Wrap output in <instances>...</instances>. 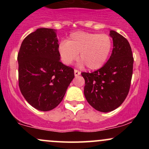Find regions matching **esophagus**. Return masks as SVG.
Here are the masks:
<instances>
[{
    "label": "esophagus",
    "mask_w": 149,
    "mask_h": 149,
    "mask_svg": "<svg viewBox=\"0 0 149 149\" xmlns=\"http://www.w3.org/2000/svg\"><path fill=\"white\" fill-rule=\"evenodd\" d=\"M74 74H75V76H79V75L80 74V72L79 71H78V70L75 69L74 70Z\"/></svg>",
    "instance_id": "esophagus-1"
}]
</instances>
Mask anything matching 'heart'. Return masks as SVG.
<instances>
[{"mask_svg":"<svg viewBox=\"0 0 149 149\" xmlns=\"http://www.w3.org/2000/svg\"><path fill=\"white\" fill-rule=\"evenodd\" d=\"M112 40L107 34L78 31L71 33L67 41H61L58 47L61 60L69 65L77 58L79 65L88 69H98L107 61L111 52Z\"/></svg>","mask_w":149,"mask_h":149,"instance_id":"1","label":"heart"}]
</instances>
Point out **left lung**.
Here are the masks:
<instances>
[{"mask_svg": "<svg viewBox=\"0 0 149 149\" xmlns=\"http://www.w3.org/2000/svg\"><path fill=\"white\" fill-rule=\"evenodd\" d=\"M113 48L111 55L100 69L81 73L87 101L99 111L107 113L119 107L129 92L134 58L129 42L122 35L110 31Z\"/></svg>", "mask_w": 149, "mask_h": 149, "instance_id": "obj_1", "label": "left lung"}]
</instances>
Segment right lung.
<instances>
[{
  "mask_svg": "<svg viewBox=\"0 0 149 149\" xmlns=\"http://www.w3.org/2000/svg\"><path fill=\"white\" fill-rule=\"evenodd\" d=\"M56 30L40 28L24 39L19 51V87L30 105L48 111L62 101L74 78L60 61Z\"/></svg>",
  "mask_w": 149,
  "mask_h": 149,
  "instance_id": "obj_1",
  "label": "right lung"
}]
</instances>
